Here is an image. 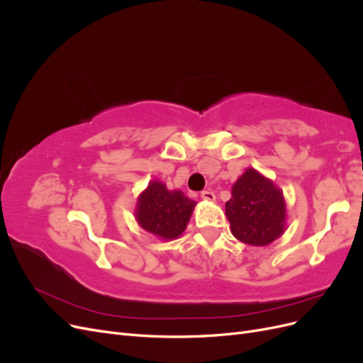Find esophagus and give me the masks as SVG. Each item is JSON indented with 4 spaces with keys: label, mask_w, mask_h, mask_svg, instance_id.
I'll return each instance as SVG.
<instances>
[{
    "label": "esophagus",
    "mask_w": 363,
    "mask_h": 363,
    "mask_svg": "<svg viewBox=\"0 0 363 363\" xmlns=\"http://www.w3.org/2000/svg\"><path fill=\"white\" fill-rule=\"evenodd\" d=\"M201 199L206 200V201H215V194L212 191H203Z\"/></svg>",
    "instance_id": "34e87169"
}]
</instances>
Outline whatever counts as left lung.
Returning <instances> with one entry per match:
<instances>
[{"instance_id": "obj_1", "label": "left lung", "mask_w": 363, "mask_h": 363, "mask_svg": "<svg viewBox=\"0 0 363 363\" xmlns=\"http://www.w3.org/2000/svg\"><path fill=\"white\" fill-rule=\"evenodd\" d=\"M225 215L236 239L263 247L284 233L286 204L276 184L248 168L233 184L232 199L225 203Z\"/></svg>"}]
</instances>
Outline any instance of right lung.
<instances>
[{
  "label": "right lung",
  "instance_id": "add662e5",
  "mask_svg": "<svg viewBox=\"0 0 363 363\" xmlns=\"http://www.w3.org/2000/svg\"><path fill=\"white\" fill-rule=\"evenodd\" d=\"M195 204L182 191H168L163 183L152 180L139 195L136 219L147 232L162 239H175L184 232Z\"/></svg>",
  "mask_w": 363,
  "mask_h": 363
}]
</instances>
